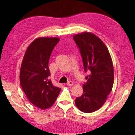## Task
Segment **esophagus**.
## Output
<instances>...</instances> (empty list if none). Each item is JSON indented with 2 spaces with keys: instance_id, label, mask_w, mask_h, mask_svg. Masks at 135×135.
<instances>
[{
  "instance_id": "esophagus-1",
  "label": "esophagus",
  "mask_w": 135,
  "mask_h": 135,
  "mask_svg": "<svg viewBox=\"0 0 135 135\" xmlns=\"http://www.w3.org/2000/svg\"><path fill=\"white\" fill-rule=\"evenodd\" d=\"M67 85L68 86H73V82L72 81H68V82L67 83Z\"/></svg>"
}]
</instances>
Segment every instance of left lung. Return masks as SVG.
Wrapping results in <instances>:
<instances>
[{"mask_svg":"<svg viewBox=\"0 0 135 135\" xmlns=\"http://www.w3.org/2000/svg\"><path fill=\"white\" fill-rule=\"evenodd\" d=\"M81 53L84 71L89 73L83 85L82 96L75 105L86 113H93L104 104L114 84V67L107 47L94 34L84 32L73 36Z\"/></svg>","mask_w":135,"mask_h":135,"instance_id":"1","label":"left lung"}]
</instances>
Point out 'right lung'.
Here are the masks:
<instances>
[{
  "label": "right lung",
  "instance_id": "obj_1",
  "mask_svg": "<svg viewBox=\"0 0 135 135\" xmlns=\"http://www.w3.org/2000/svg\"><path fill=\"white\" fill-rule=\"evenodd\" d=\"M58 38L41 37L31 43L21 63L20 81L29 101L36 107L45 110L56 102L61 88L54 86L51 80L49 61Z\"/></svg>",
  "mask_w": 135,
  "mask_h": 135
}]
</instances>
